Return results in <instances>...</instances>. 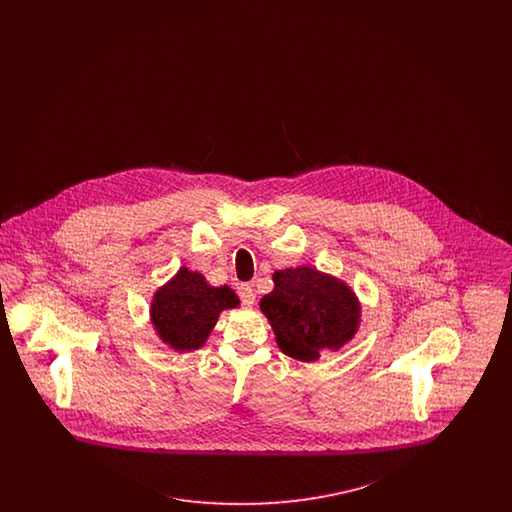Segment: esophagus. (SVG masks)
Listing matches in <instances>:
<instances>
[{
  "label": "esophagus",
  "instance_id": "obj_1",
  "mask_svg": "<svg viewBox=\"0 0 512 512\" xmlns=\"http://www.w3.org/2000/svg\"><path fill=\"white\" fill-rule=\"evenodd\" d=\"M238 295H240V299H242L245 307H251L255 303V292H253V288L249 284H242L238 288Z\"/></svg>",
  "mask_w": 512,
  "mask_h": 512
}]
</instances>
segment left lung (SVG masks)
I'll return each mask as SVG.
<instances>
[{
  "label": "left lung",
  "mask_w": 512,
  "mask_h": 512,
  "mask_svg": "<svg viewBox=\"0 0 512 512\" xmlns=\"http://www.w3.org/2000/svg\"><path fill=\"white\" fill-rule=\"evenodd\" d=\"M274 290L261 299L280 351L313 363L322 351H338L359 328L361 303L336 276L297 267L272 274Z\"/></svg>",
  "instance_id": "8db88e82"
}]
</instances>
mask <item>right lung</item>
Listing matches in <instances>:
<instances>
[{
	"label": "right lung",
	"mask_w": 512,
	"mask_h": 512,
	"mask_svg": "<svg viewBox=\"0 0 512 512\" xmlns=\"http://www.w3.org/2000/svg\"><path fill=\"white\" fill-rule=\"evenodd\" d=\"M240 305L228 286L215 288L205 276L180 268L151 301V322L159 338L174 351L199 349L215 328L219 315Z\"/></svg>",
	"instance_id": "right-lung-1"
}]
</instances>
